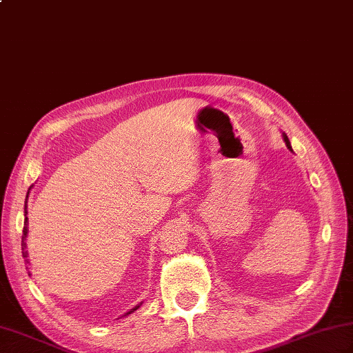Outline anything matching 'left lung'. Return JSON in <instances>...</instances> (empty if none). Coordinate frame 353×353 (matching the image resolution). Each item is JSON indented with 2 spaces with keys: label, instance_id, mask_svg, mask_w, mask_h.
I'll list each match as a JSON object with an SVG mask.
<instances>
[{
  "label": "left lung",
  "instance_id": "left-lung-1",
  "mask_svg": "<svg viewBox=\"0 0 353 353\" xmlns=\"http://www.w3.org/2000/svg\"><path fill=\"white\" fill-rule=\"evenodd\" d=\"M283 139H285V142H287V147L291 150V145H290V141H288V138H287V134H283Z\"/></svg>",
  "mask_w": 353,
  "mask_h": 353
}]
</instances>
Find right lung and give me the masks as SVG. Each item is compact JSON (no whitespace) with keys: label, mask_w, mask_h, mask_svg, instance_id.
Masks as SVG:
<instances>
[{"label":"right lung","mask_w":353,"mask_h":353,"mask_svg":"<svg viewBox=\"0 0 353 353\" xmlns=\"http://www.w3.org/2000/svg\"><path fill=\"white\" fill-rule=\"evenodd\" d=\"M27 196H28V194H27ZM26 203H27V201H26ZM26 214H27V206H26ZM27 216H26V220H24V229H22V234H24V236H22V243H21V245H22V256H24V258H27V250H26V243H24V238L27 236ZM28 262V261H27ZM139 308V306H137V308H133L130 312H133V311H137ZM130 312H127V314H130Z\"/></svg>","instance_id":"obj_1"}]
</instances>
